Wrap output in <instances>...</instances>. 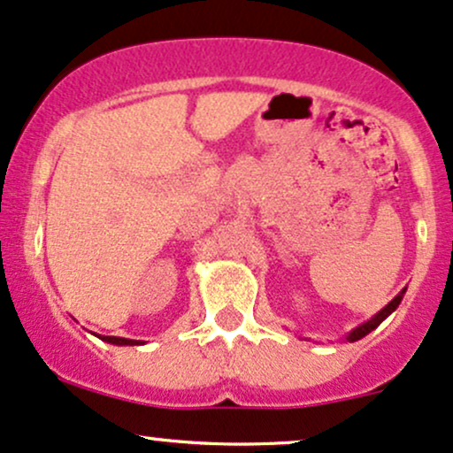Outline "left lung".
Instances as JSON below:
<instances>
[{"mask_svg": "<svg viewBox=\"0 0 453 453\" xmlns=\"http://www.w3.org/2000/svg\"><path fill=\"white\" fill-rule=\"evenodd\" d=\"M403 296H404V289L396 296V298L392 300V303H388L386 306H383V309L379 311V313H377L375 317H371V319H368L366 324H362V326L353 327V330L349 332V334H347V341H349V342H353V341H360V339H364V336L368 334V332L375 330V327H377L379 324H381V321L386 319L388 315H392L394 311H396V306L400 304V300H403Z\"/></svg>", "mask_w": 453, "mask_h": 453, "instance_id": "8db88e82", "label": "left lung"}]
</instances>
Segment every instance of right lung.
I'll use <instances>...</instances> for the list:
<instances>
[{"label": "right lung", "instance_id": "right-lung-1", "mask_svg": "<svg viewBox=\"0 0 453 453\" xmlns=\"http://www.w3.org/2000/svg\"><path fill=\"white\" fill-rule=\"evenodd\" d=\"M102 341L112 342V345H140V341H132V339H121V336H100Z\"/></svg>", "mask_w": 453, "mask_h": 453}]
</instances>
